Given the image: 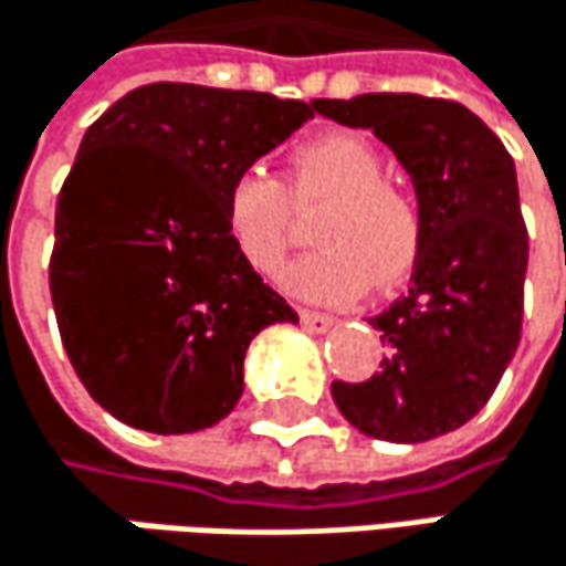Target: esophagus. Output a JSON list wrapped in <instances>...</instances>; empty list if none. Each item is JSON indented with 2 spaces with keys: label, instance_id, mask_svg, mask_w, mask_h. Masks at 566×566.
<instances>
[{
  "label": "esophagus",
  "instance_id": "1",
  "mask_svg": "<svg viewBox=\"0 0 566 566\" xmlns=\"http://www.w3.org/2000/svg\"><path fill=\"white\" fill-rule=\"evenodd\" d=\"M300 318H303V325H306L310 332H325V328H332V322H335L332 316H322V313H310V310H303V313H300Z\"/></svg>",
  "mask_w": 566,
  "mask_h": 566
}]
</instances>
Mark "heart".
Segmentation results:
<instances>
[{"label": "heart", "instance_id": "heart-1", "mask_svg": "<svg viewBox=\"0 0 566 566\" xmlns=\"http://www.w3.org/2000/svg\"><path fill=\"white\" fill-rule=\"evenodd\" d=\"M313 238L286 286L310 303H348L368 280L400 283L420 253L423 214L417 198L385 176V156L355 133H328L300 143L286 159L283 185L248 169L228 185L224 228L234 250L260 276H276L296 238V211L321 205Z\"/></svg>", "mask_w": 566, "mask_h": 566}]
</instances>
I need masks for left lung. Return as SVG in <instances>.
Here are the masks:
<instances>
[{"instance_id":"obj_1","label":"left lung","mask_w":566,"mask_h":566,"mask_svg":"<svg viewBox=\"0 0 566 566\" xmlns=\"http://www.w3.org/2000/svg\"><path fill=\"white\" fill-rule=\"evenodd\" d=\"M316 113L388 143L423 214L410 293L371 318L390 348L381 371L361 385L332 381V397L375 440L460 430L489 403L522 338L528 231L515 163L457 101L361 94L316 101Z\"/></svg>"}]
</instances>
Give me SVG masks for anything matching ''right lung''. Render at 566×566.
I'll use <instances>...</instances> for the list:
<instances>
[{"label":"right lung","instance_id":"obj_1","mask_svg":"<svg viewBox=\"0 0 566 566\" xmlns=\"http://www.w3.org/2000/svg\"><path fill=\"white\" fill-rule=\"evenodd\" d=\"M316 101L146 84L84 133L54 208L48 263L64 352L87 394L149 433L224 420L250 338L296 322L234 250V176L313 119Z\"/></svg>","mask_w":566,"mask_h":566}]
</instances>
